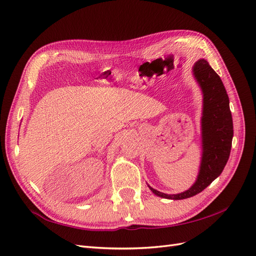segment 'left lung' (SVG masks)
<instances>
[{"instance_id":"left-lung-1","label":"left lung","mask_w":256,"mask_h":256,"mask_svg":"<svg viewBox=\"0 0 256 256\" xmlns=\"http://www.w3.org/2000/svg\"><path fill=\"white\" fill-rule=\"evenodd\" d=\"M192 72L203 94V110L200 118L202 157L196 182L177 194H166L148 188L154 196L168 200H184L202 192L220 176L230 157L233 140V118L230 110V99L220 76L204 58L192 67Z\"/></svg>"}]
</instances>
